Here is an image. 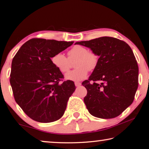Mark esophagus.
Listing matches in <instances>:
<instances>
[{"label":"esophagus","mask_w":149,"mask_h":149,"mask_svg":"<svg viewBox=\"0 0 149 149\" xmlns=\"http://www.w3.org/2000/svg\"><path fill=\"white\" fill-rule=\"evenodd\" d=\"M81 85V84L80 82H75V85L76 87H79Z\"/></svg>","instance_id":"34e87169"}]
</instances>
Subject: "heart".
Here are the masks:
<instances>
[{
	"label": "heart",
	"instance_id": "1",
	"mask_svg": "<svg viewBox=\"0 0 149 149\" xmlns=\"http://www.w3.org/2000/svg\"><path fill=\"white\" fill-rule=\"evenodd\" d=\"M75 60L74 66L76 68L68 72L65 77L68 80L79 81L87 76L88 71L93 72L97 68L99 57L95 51L81 45H75L68 52V58L61 52L51 58L52 64L62 73L68 71L72 66L71 62Z\"/></svg>",
	"mask_w": 149,
	"mask_h": 149
}]
</instances>
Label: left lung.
Masks as SVG:
<instances>
[{
  "label": "left lung",
  "mask_w": 149,
  "mask_h": 149,
  "mask_svg": "<svg viewBox=\"0 0 149 149\" xmlns=\"http://www.w3.org/2000/svg\"><path fill=\"white\" fill-rule=\"evenodd\" d=\"M90 48L99 56V64L83 81L87 94L84 102L93 116H118L132 104L138 87L139 68L131 47L114 37H102L75 42Z\"/></svg>",
  "instance_id": "left-lung-1"
}]
</instances>
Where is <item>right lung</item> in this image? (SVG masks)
I'll return each instance as SVG.
<instances>
[{
  "mask_svg": "<svg viewBox=\"0 0 149 149\" xmlns=\"http://www.w3.org/2000/svg\"><path fill=\"white\" fill-rule=\"evenodd\" d=\"M73 43L33 38L25 42L13 58L10 83L14 99L32 120L49 123L64 114L75 86L72 81H63L64 75L52 64L51 58Z\"/></svg>",
  "mask_w": 149,
  "mask_h": 149,
  "instance_id": "obj_1",
  "label": "right lung"
}]
</instances>
